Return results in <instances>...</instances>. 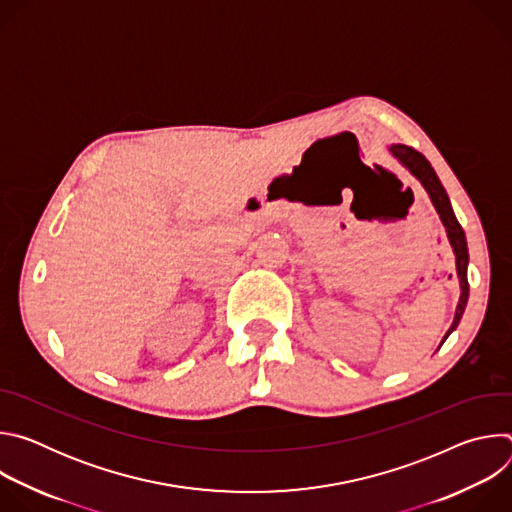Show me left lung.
Listing matches in <instances>:
<instances>
[{
  "instance_id": "obj_1",
  "label": "left lung",
  "mask_w": 512,
  "mask_h": 512,
  "mask_svg": "<svg viewBox=\"0 0 512 512\" xmlns=\"http://www.w3.org/2000/svg\"><path fill=\"white\" fill-rule=\"evenodd\" d=\"M389 152L393 154V158H397L419 182L421 186L427 190L437 214H440L442 223L446 227V233H448V239H450V245L454 249V255H456V269H458V277H460V302H458V308H456V316H454V322L450 326V330L446 332L444 340L458 328L460 320H462V314L466 310V304H468V245H466V235L458 223V218L452 210V204H450V198L440 182V178H437L435 170L431 168V164L425 160V156H421L417 150L409 148V145H403V143H395L389 148ZM442 340V342H444Z\"/></svg>"
}]
</instances>
